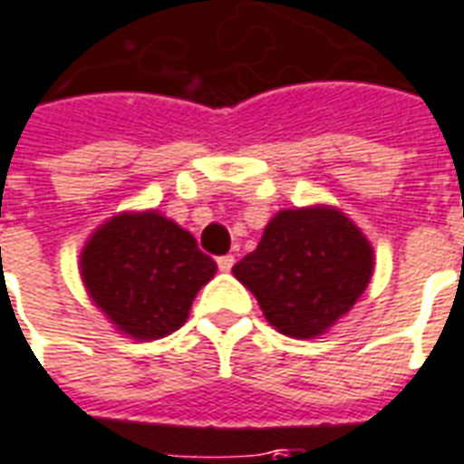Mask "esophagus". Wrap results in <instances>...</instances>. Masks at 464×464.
<instances>
[{"instance_id":"esophagus-1","label":"esophagus","mask_w":464,"mask_h":464,"mask_svg":"<svg viewBox=\"0 0 464 464\" xmlns=\"http://www.w3.org/2000/svg\"><path fill=\"white\" fill-rule=\"evenodd\" d=\"M233 264H236V258H233L231 254H228V256H218V268H221V271H231Z\"/></svg>"}]
</instances>
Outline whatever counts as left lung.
<instances>
[{"instance_id":"left-lung-1","label":"left lung","mask_w":464,"mask_h":464,"mask_svg":"<svg viewBox=\"0 0 464 464\" xmlns=\"http://www.w3.org/2000/svg\"><path fill=\"white\" fill-rule=\"evenodd\" d=\"M374 274V251L352 218L332 206L278 210L233 276L266 322L294 339H316L354 306Z\"/></svg>"}]
</instances>
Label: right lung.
Listing matches in <instances>:
<instances>
[{
    "instance_id": "right-lung-1",
    "label": "right lung",
    "mask_w": 464,
    "mask_h": 464,
    "mask_svg": "<svg viewBox=\"0 0 464 464\" xmlns=\"http://www.w3.org/2000/svg\"><path fill=\"white\" fill-rule=\"evenodd\" d=\"M90 299L138 342L180 329L216 261L196 238L158 210L120 213L97 228L80 254Z\"/></svg>"
}]
</instances>
